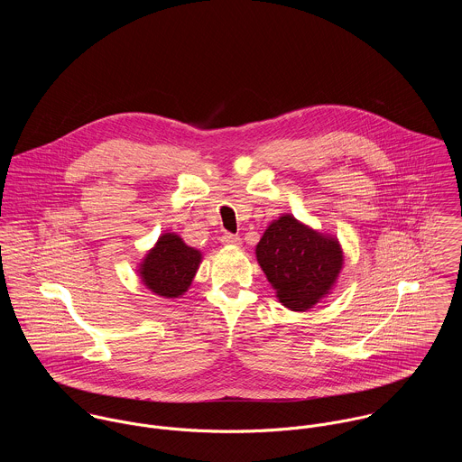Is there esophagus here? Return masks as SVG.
<instances>
[{
  "mask_svg": "<svg viewBox=\"0 0 462 462\" xmlns=\"http://www.w3.org/2000/svg\"><path fill=\"white\" fill-rule=\"evenodd\" d=\"M220 240H222V244H226V245H240V244H242V238H240L238 235H231V233H224Z\"/></svg>",
  "mask_w": 462,
  "mask_h": 462,
  "instance_id": "34e87169",
  "label": "esophagus"
}]
</instances>
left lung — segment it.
I'll list each match as a JSON object with an SVG mask.
<instances>
[{
    "label": "left lung",
    "instance_id": "obj_1",
    "mask_svg": "<svg viewBox=\"0 0 462 462\" xmlns=\"http://www.w3.org/2000/svg\"><path fill=\"white\" fill-rule=\"evenodd\" d=\"M256 258L279 302L291 311H308L329 295L343 266L339 242L293 215H282L266 227Z\"/></svg>",
    "mask_w": 462,
    "mask_h": 462
}]
</instances>
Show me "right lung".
Here are the masks:
<instances>
[{
    "mask_svg": "<svg viewBox=\"0 0 462 462\" xmlns=\"http://www.w3.org/2000/svg\"><path fill=\"white\" fill-rule=\"evenodd\" d=\"M202 254L189 247L176 233H165L145 254L138 266L142 282L156 295L178 299L183 295L198 272Z\"/></svg>",
    "mask_w": 462,
    "mask_h": 462,
    "instance_id": "obj_1",
    "label": "right lung"
}]
</instances>
